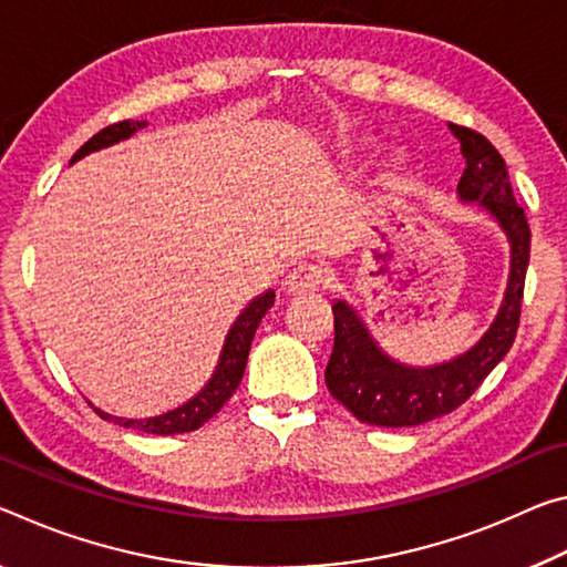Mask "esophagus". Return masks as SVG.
I'll list each match as a JSON object with an SVG mask.
<instances>
[{
  "instance_id": "1",
  "label": "esophagus",
  "mask_w": 567,
  "mask_h": 567,
  "mask_svg": "<svg viewBox=\"0 0 567 567\" xmlns=\"http://www.w3.org/2000/svg\"><path fill=\"white\" fill-rule=\"evenodd\" d=\"M330 282V275L326 267L320 265H298L290 269V275L285 277V292L287 295H308L316 292L320 287H326Z\"/></svg>"
}]
</instances>
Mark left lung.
Wrapping results in <instances>:
<instances>
[{"instance_id": "obj_1", "label": "left lung", "mask_w": 567, "mask_h": 567, "mask_svg": "<svg viewBox=\"0 0 567 567\" xmlns=\"http://www.w3.org/2000/svg\"><path fill=\"white\" fill-rule=\"evenodd\" d=\"M462 143L466 168L456 186L462 202H477L509 239V280L505 300L477 346L446 363L413 368L393 361L375 343L365 322L346 300H336V343L326 368V383L358 421L371 426H419L452 413L480 389L515 343L523 312L529 262V227L512 194L505 158L482 133L449 123Z\"/></svg>"}]
</instances>
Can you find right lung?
Instances as JSON below:
<instances>
[{
  "label": "right lung",
  "instance_id": "1",
  "mask_svg": "<svg viewBox=\"0 0 567 567\" xmlns=\"http://www.w3.org/2000/svg\"><path fill=\"white\" fill-rule=\"evenodd\" d=\"M143 125H146V121H121V123L107 125V128H103L101 133H95L85 146H80V151L70 164H75L78 158L93 154L97 148H107L113 146V143L131 138L133 133L143 128ZM272 305H275V292L267 290L239 312L235 326H231V330L227 332V340H224L217 371H214L209 383H206L194 399H188L184 406L161 413V416H154V419H118L93 406L95 413H101V419H113L115 424H121L125 429H138L143 434H158V436L184 434V431H194L204 426L206 421H209L214 413H217L224 403L231 399V393L237 391V385L247 368L251 338H255L259 322H262L265 312L272 308Z\"/></svg>",
  "mask_w": 567,
  "mask_h": 567
}]
</instances>
